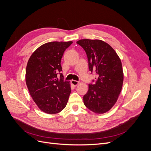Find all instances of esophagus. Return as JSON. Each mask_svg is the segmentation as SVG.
Listing matches in <instances>:
<instances>
[{
	"mask_svg": "<svg viewBox=\"0 0 151 151\" xmlns=\"http://www.w3.org/2000/svg\"><path fill=\"white\" fill-rule=\"evenodd\" d=\"M71 83L72 84V85L74 86H76L79 84V82L77 81H75V80H72L71 81Z\"/></svg>",
	"mask_w": 151,
	"mask_h": 151,
	"instance_id": "34e87169",
	"label": "esophagus"
}]
</instances>
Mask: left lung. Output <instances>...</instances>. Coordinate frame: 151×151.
<instances>
[{"label":"left lung","instance_id":"8db88e82","mask_svg":"<svg viewBox=\"0 0 151 151\" xmlns=\"http://www.w3.org/2000/svg\"><path fill=\"white\" fill-rule=\"evenodd\" d=\"M88 59L89 68L96 75L84 96L85 106L97 114L106 113L115 105L121 93L123 72L120 57L110 45L101 40L77 41Z\"/></svg>","mask_w":151,"mask_h":151}]
</instances>
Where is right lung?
Here are the masks:
<instances>
[{
    "mask_svg": "<svg viewBox=\"0 0 151 151\" xmlns=\"http://www.w3.org/2000/svg\"><path fill=\"white\" fill-rule=\"evenodd\" d=\"M73 42H52L42 45L32 53L27 63L26 83L37 106L48 114H56L66 106L70 84L63 81L61 59Z\"/></svg>",
    "mask_w": 151,
    "mask_h": 151,
    "instance_id": "right-lung-1",
    "label": "right lung"
}]
</instances>
